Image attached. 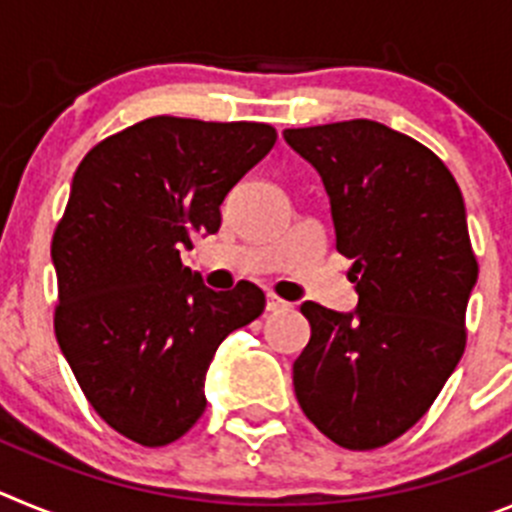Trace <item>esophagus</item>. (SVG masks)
I'll return each mask as SVG.
<instances>
[{
	"label": "esophagus",
	"instance_id": "esophagus-1",
	"mask_svg": "<svg viewBox=\"0 0 512 512\" xmlns=\"http://www.w3.org/2000/svg\"><path fill=\"white\" fill-rule=\"evenodd\" d=\"M289 302H284L282 297L277 295H266V310L269 312H279V310H287Z\"/></svg>",
	"mask_w": 512,
	"mask_h": 512
}]
</instances>
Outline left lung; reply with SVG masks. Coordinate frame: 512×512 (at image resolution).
Segmentation results:
<instances>
[{
  "mask_svg": "<svg viewBox=\"0 0 512 512\" xmlns=\"http://www.w3.org/2000/svg\"><path fill=\"white\" fill-rule=\"evenodd\" d=\"M330 197L351 259L354 312L305 302L310 343L292 366L302 413L343 449H379L413 428L467 346L479 266L467 210L433 151L374 120L289 128Z\"/></svg>",
  "mask_w": 512,
  "mask_h": 512,
  "instance_id": "left-lung-1",
  "label": "left lung"
}]
</instances>
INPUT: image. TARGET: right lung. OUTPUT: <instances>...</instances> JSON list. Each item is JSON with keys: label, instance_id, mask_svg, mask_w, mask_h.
<instances>
[{"label": "right lung", "instance_id": "add662e5", "mask_svg": "<svg viewBox=\"0 0 512 512\" xmlns=\"http://www.w3.org/2000/svg\"><path fill=\"white\" fill-rule=\"evenodd\" d=\"M274 143L264 122L161 115L104 138L76 169L51 243L56 338L99 418L140 446L200 420L217 346L264 312L256 284L212 292L179 248L217 233L225 194Z\"/></svg>", "mask_w": 512, "mask_h": 512}]
</instances>
